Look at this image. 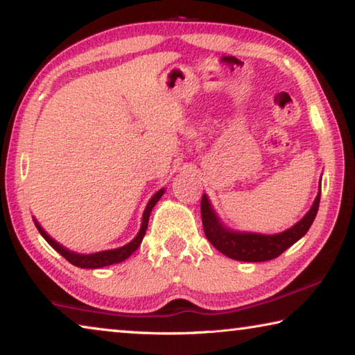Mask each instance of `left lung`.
I'll return each instance as SVG.
<instances>
[{
    "label": "left lung",
    "mask_w": 355,
    "mask_h": 355,
    "mask_svg": "<svg viewBox=\"0 0 355 355\" xmlns=\"http://www.w3.org/2000/svg\"><path fill=\"white\" fill-rule=\"evenodd\" d=\"M320 199L321 189L318 192L313 207H311L310 211L304 216L302 220H299L296 225L290 228V230L279 233V235L268 236L255 235V233L228 232L227 228L220 225L218 218H216L207 196H203L200 202L203 232H205L208 241L228 258L252 263L268 261L284 254L290 245H293L297 239L302 238L305 233L309 232L310 225L313 224V220L316 218L318 208H320Z\"/></svg>",
    "instance_id": "obj_1"
}]
</instances>
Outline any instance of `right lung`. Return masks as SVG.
<instances>
[{
    "label": "right lung",
    "mask_w": 355,
    "mask_h": 355,
    "mask_svg": "<svg viewBox=\"0 0 355 355\" xmlns=\"http://www.w3.org/2000/svg\"><path fill=\"white\" fill-rule=\"evenodd\" d=\"M164 194V189H159L156 194L150 199L148 205L146 208V211H144L142 216V225H141V230L137 233V236L133 239V241L128 243L127 245H123V248H119V249H112V250H103V252H97V254H91V255H81V254H75V252H71L69 249H65L64 245H61L59 243H56L55 239H53L48 233L44 230V228L40 227V224L37 220H34L35 227H37V230L40 232V235L46 239V243L51 245L53 249L58 250L59 254H61L65 260L69 263L75 264L78 268H86V269H97V268H103L107 266V264H114V263H120L123 260H127V258L133 254V252L139 248L141 243H142V238L146 235V230H147V225H148V218H150V213H152L153 207L156 205V202L161 199V196Z\"/></svg>",
    "instance_id": "right-lung-1"
}]
</instances>
